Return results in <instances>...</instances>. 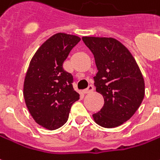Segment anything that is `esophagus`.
<instances>
[{
  "label": "esophagus",
  "mask_w": 160,
  "mask_h": 160,
  "mask_svg": "<svg viewBox=\"0 0 160 160\" xmlns=\"http://www.w3.org/2000/svg\"><path fill=\"white\" fill-rule=\"evenodd\" d=\"M94 90V88H93V86L92 85H89L88 86V88H87V89H85V90H83V93H88V92H92Z\"/></svg>",
  "instance_id": "esophagus-1"
}]
</instances>
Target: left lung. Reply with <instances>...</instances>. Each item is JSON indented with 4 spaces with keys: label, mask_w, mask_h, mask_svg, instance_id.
Listing matches in <instances>:
<instances>
[{
    "label": "left lung",
    "mask_w": 160,
    "mask_h": 160,
    "mask_svg": "<svg viewBox=\"0 0 160 160\" xmlns=\"http://www.w3.org/2000/svg\"><path fill=\"white\" fill-rule=\"evenodd\" d=\"M82 41L95 59L94 86L105 101L92 117L101 127H119L134 114L144 99L142 73L129 50L117 40L83 37Z\"/></svg>",
    "instance_id": "8db88e82"
}]
</instances>
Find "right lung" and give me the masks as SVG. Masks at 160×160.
I'll use <instances>...</instances> for the list:
<instances>
[{
	"instance_id": "1",
	"label": "right lung",
	"mask_w": 160,
	"mask_h": 160,
	"mask_svg": "<svg viewBox=\"0 0 160 160\" xmlns=\"http://www.w3.org/2000/svg\"><path fill=\"white\" fill-rule=\"evenodd\" d=\"M80 38L58 33L40 47L26 73L23 95L33 119L48 130L68 121L72 105L80 99L72 87L73 77L63 62Z\"/></svg>"
}]
</instances>
